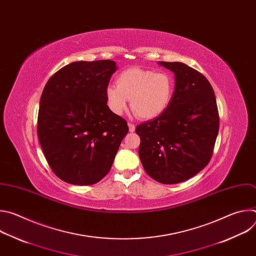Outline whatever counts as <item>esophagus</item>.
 Masks as SVG:
<instances>
[{
    "instance_id": "34e87169",
    "label": "esophagus",
    "mask_w": 256,
    "mask_h": 256,
    "mask_svg": "<svg viewBox=\"0 0 256 256\" xmlns=\"http://www.w3.org/2000/svg\"><path fill=\"white\" fill-rule=\"evenodd\" d=\"M128 130H130V132H134V130H136V126H134V124H132V122H128Z\"/></svg>"
}]
</instances>
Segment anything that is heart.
Returning <instances> with one entry per match:
<instances>
[{
    "instance_id": "heart-1",
    "label": "heart",
    "mask_w": 256,
    "mask_h": 256,
    "mask_svg": "<svg viewBox=\"0 0 256 256\" xmlns=\"http://www.w3.org/2000/svg\"><path fill=\"white\" fill-rule=\"evenodd\" d=\"M116 87L106 89V100L110 110L120 116L128 108L142 120L160 116L169 105L174 91L173 78L166 72L132 66L116 77Z\"/></svg>"
}]
</instances>
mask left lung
<instances>
[{
  "label": "left lung",
  "instance_id": "1",
  "mask_svg": "<svg viewBox=\"0 0 256 256\" xmlns=\"http://www.w3.org/2000/svg\"><path fill=\"white\" fill-rule=\"evenodd\" d=\"M159 64L174 72L175 88L165 110L136 126L138 156L153 179L175 184L208 164L220 118L212 87L202 72L178 62Z\"/></svg>",
  "mask_w": 256,
  "mask_h": 256
}]
</instances>
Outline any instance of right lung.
Masks as SVG:
<instances>
[{
  "label": "right lung",
  "instance_id": "obj_1",
  "mask_svg": "<svg viewBox=\"0 0 256 256\" xmlns=\"http://www.w3.org/2000/svg\"><path fill=\"white\" fill-rule=\"evenodd\" d=\"M116 64L70 62L50 78L40 97L38 136L46 159L62 181L97 184L110 170L128 122L107 106Z\"/></svg>",
  "mask_w": 256,
  "mask_h": 256
}]
</instances>
